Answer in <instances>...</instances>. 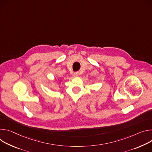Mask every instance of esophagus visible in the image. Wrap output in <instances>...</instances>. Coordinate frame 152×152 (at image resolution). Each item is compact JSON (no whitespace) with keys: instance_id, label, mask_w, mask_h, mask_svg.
I'll return each mask as SVG.
<instances>
[{"instance_id":"obj_1","label":"esophagus","mask_w":152,"mask_h":152,"mask_svg":"<svg viewBox=\"0 0 152 152\" xmlns=\"http://www.w3.org/2000/svg\"><path fill=\"white\" fill-rule=\"evenodd\" d=\"M78 75V72H75L74 73V77H77Z\"/></svg>"}]
</instances>
